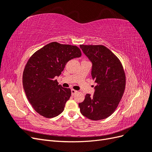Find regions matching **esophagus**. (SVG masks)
Masks as SVG:
<instances>
[{
	"label": "esophagus",
	"mask_w": 152,
	"mask_h": 152,
	"mask_svg": "<svg viewBox=\"0 0 152 152\" xmlns=\"http://www.w3.org/2000/svg\"><path fill=\"white\" fill-rule=\"evenodd\" d=\"M77 91H75V90H74V89H71V93H72V95H74L76 93H77Z\"/></svg>",
	"instance_id": "esophagus-1"
}]
</instances>
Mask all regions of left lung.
Wrapping results in <instances>:
<instances>
[{"label": "left lung", "mask_w": 152, "mask_h": 152, "mask_svg": "<svg viewBox=\"0 0 152 152\" xmlns=\"http://www.w3.org/2000/svg\"><path fill=\"white\" fill-rule=\"evenodd\" d=\"M92 63L91 76L96 86L94 94L86 95L79 104L80 112L91 120H103L113 113L122 97L126 76L121 63L104 45H80Z\"/></svg>", "instance_id": "1"}]
</instances>
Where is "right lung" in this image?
<instances>
[{
  "instance_id": "add662e5",
  "label": "right lung",
  "mask_w": 152,
  "mask_h": 152,
  "mask_svg": "<svg viewBox=\"0 0 152 152\" xmlns=\"http://www.w3.org/2000/svg\"><path fill=\"white\" fill-rule=\"evenodd\" d=\"M80 56L78 47L54 42L29 59L23 75V85L30 103L41 115L53 118L63 112L71 90L59 85L55 77L61 74L68 61Z\"/></svg>"
}]
</instances>
